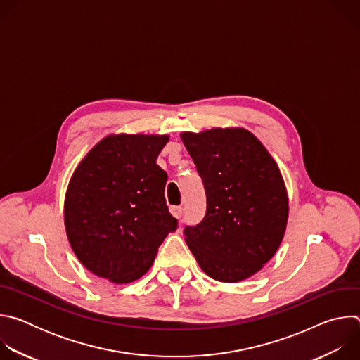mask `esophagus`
<instances>
[{
  "mask_svg": "<svg viewBox=\"0 0 360 360\" xmlns=\"http://www.w3.org/2000/svg\"><path fill=\"white\" fill-rule=\"evenodd\" d=\"M171 214H172L175 218L181 219L182 215H184V208H182V207H172V208H171Z\"/></svg>",
  "mask_w": 360,
  "mask_h": 360,
  "instance_id": "esophagus-1",
  "label": "esophagus"
}]
</instances>
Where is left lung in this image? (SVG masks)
<instances>
[{
    "mask_svg": "<svg viewBox=\"0 0 360 360\" xmlns=\"http://www.w3.org/2000/svg\"><path fill=\"white\" fill-rule=\"evenodd\" d=\"M207 195V212L184 229L202 271L239 282L262 269L278 250L288 222L281 171L261 141L245 129L184 132Z\"/></svg>",
    "mask_w": 360,
    "mask_h": 360,
    "instance_id": "8db88e82",
    "label": "left lung"
}]
</instances>
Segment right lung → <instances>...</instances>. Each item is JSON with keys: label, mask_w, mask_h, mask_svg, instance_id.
Listing matches in <instances>:
<instances>
[{"label": "right lung", "mask_w": 360, "mask_h": 360, "mask_svg": "<svg viewBox=\"0 0 360 360\" xmlns=\"http://www.w3.org/2000/svg\"><path fill=\"white\" fill-rule=\"evenodd\" d=\"M167 142V135H111L77 167L65 195V229L77 258L96 276L134 282L176 231L165 200L168 175L157 165Z\"/></svg>", "instance_id": "1"}]
</instances>
